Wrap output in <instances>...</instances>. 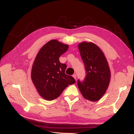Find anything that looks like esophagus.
<instances>
[{"label": "esophagus", "mask_w": 134, "mask_h": 134, "mask_svg": "<svg viewBox=\"0 0 134 134\" xmlns=\"http://www.w3.org/2000/svg\"><path fill=\"white\" fill-rule=\"evenodd\" d=\"M72 77H73L76 79V77H77V76H76V74H74L73 75H72Z\"/></svg>", "instance_id": "esophagus-1"}]
</instances>
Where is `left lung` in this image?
I'll return each instance as SVG.
<instances>
[{"label":"left lung","mask_w":134,"mask_h":134,"mask_svg":"<svg viewBox=\"0 0 134 134\" xmlns=\"http://www.w3.org/2000/svg\"><path fill=\"white\" fill-rule=\"evenodd\" d=\"M86 72L85 80L77 81L84 98L96 102L105 93L110 80V71L107 60L98 46L84 41L78 45Z\"/></svg>","instance_id":"obj_1"}]
</instances>
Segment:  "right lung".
<instances>
[{"label": "right lung", "mask_w": 134, "mask_h": 134, "mask_svg": "<svg viewBox=\"0 0 134 134\" xmlns=\"http://www.w3.org/2000/svg\"><path fill=\"white\" fill-rule=\"evenodd\" d=\"M68 49V45L52 40L40 49L36 56L31 79L38 93L47 100L57 98L69 85L76 83L72 76L65 73L66 64L59 61V57Z\"/></svg>", "instance_id": "obj_1"}]
</instances>
